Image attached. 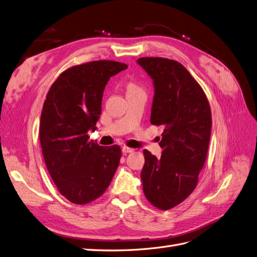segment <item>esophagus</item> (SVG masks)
Segmentation results:
<instances>
[{"label":"esophagus","instance_id":"1","mask_svg":"<svg viewBox=\"0 0 257 257\" xmlns=\"http://www.w3.org/2000/svg\"><path fill=\"white\" fill-rule=\"evenodd\" d=\"M121 151H122L123 154H128V153H133L135 150L131 149V148H127V146H123Z\"/></svg>","mask_w":257,"mask_h":257}]
</instances>
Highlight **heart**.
I'll use <instances>...</instances> for the list:
<instances>
[{
	"instance_id": "b5f03b06",
	"label": "heart",
	"mask_w": 257,
	"mask_h": 257,
	"mask_svg": "<svg viewBox=\"0 0 257 257\" xmlns=\"http://www.w3.org/2000/svg\"><path fill=\"white\" fill-rule=\"evenodd\" d=\"M130 88H136V87H135L134 85H131V86H130Z\"/></svg>"
}]
</instances>
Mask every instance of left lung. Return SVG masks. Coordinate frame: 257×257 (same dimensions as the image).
Returning <instances> with one entry per match:
<instances>
[{"label": "left lung", "mask_w": 257, "mask_h": 257, "mask_svg": "<svg viewBox=\"0 0 257 257\" xmlns=\"http://www.w3.org/2000/svg\"><path fill=\"white\" fill-rule=\"evenodd\" d=\"M137 62L153 79L151 123L164 128L161 156L143 151V192L154 207L169 210L196 188L210 142V104L200 85L178 61L145 57Z\"/></svg>", "instance_id": "left-lung-1"}]
</instances>
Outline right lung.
I'll list each match as a JSON object with an SVG mask.
<instances>
[{
  "mask_svg": "<svg viewBox=\"0 0 257 257\" xmlns=\"http://www.w3.org/2000/svg\"><path fill=\"white\" fill-rule=\"evenodd\" d=\"M127 64L99 60L62 72L51 85L40 120V141L47 170L62 196L86 204L103 194L121 157L118 145L89 141L97 129L101 102L109 77Z\"/></svg>",
  "mask_w": 257,
  "mask_h": 257,
  "instance_id": "right-lung-1",
  "label": "right lung"
}]
</instances>
